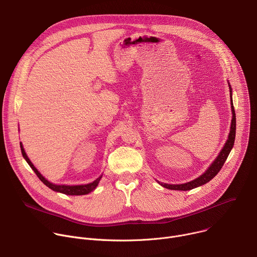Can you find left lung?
<instances>
[{"mask_svg": "<svg viewBox=\"0 0 257 257\" xmlns=\"http://www.w3.org/2000/svg\"><path fill=\"white\" fill-rule=\"evenodd\" d=\"M230 87V94H231V106H232V114H233V118H232V122H231V130H230V134L228 137V140L226 142V144L224 145V149L219 153V155L217 156V158L215 159V161L211 164V166L207 169V171L201 175L200 177H198L197 179L185 183V184H177V185H173V184H165V183H161L159 182L160 184L167 188V189H171V190H183V191H186V190H191L193 188H196L198 186L204 185L205 183L209 182L219 171L223 168L231 150L233 149V145H234V141H235V136H236V114H235V108L233 105V101H232V89L231 86Z\"/></svg>", "mask_w": 257, "mask_h": 257, "instance_id": "obj_1", "label": "left lung"}]
</instances>
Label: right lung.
<instances>
[{
	"instance_id": "add662e5",
	"label": "right lung",
	"mask_w": 257,
	"mask_h": 257,
	"mask_svg": "<svg viewBox=\"0 0 257 257\" xmlns=\"http://www.w3.org/2000/svg\"><path fill=\"white\" fill-rule=\"evenodd\" d=\"M20 148H21V153H22V156L23 158L25 159V161L28 163V165L30 166V168L34 171V173L36 174V176H38L40 178V180L44 183V184L46 186H48L49 188H51L52 190L54 191H57V192H61V193H64V194H67V195H84V194H87L89 192H91L92 190H94L98 184V182L101 178L98 177L96 180H94L92 183H89V184H86V185H75V186H68V185H56V184H53V183L49 182L48 180H46V178H44L41 173L35 169V167L32 165V163L30 162V160L27 158L25 152H24V149L22 146V143H20Z\"/></svg>"
}]
</instances>
